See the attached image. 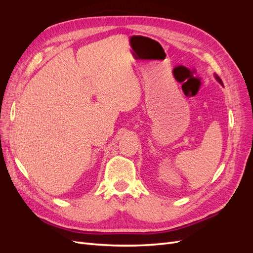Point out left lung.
I'll list each match as a JSON object with an SVG mask.
<instances>
[{"label":"left lung","mask_w":253,"mask_h":253,"mask_svg":"<svg viewBox=\"0 0 253 253\" xmlns=\"http://www.w3.org/2000/svg\"><path fill=\"white\" fill-rule=\"evenodd\" d=\"M215 78H216V79H217V81H218V82H219V83H220V84H221V85H223V82H221V80H220V78H219V77H218V76H217V75H215Z\"/></svg>","instance_id":"8db88e82"}]
</instances>
